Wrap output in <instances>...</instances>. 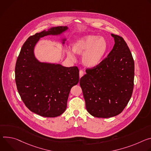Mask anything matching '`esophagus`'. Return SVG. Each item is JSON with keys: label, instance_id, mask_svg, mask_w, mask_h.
<instances>
[{"label": "esophagus", "instance_id": "1", "mask_svg": "<svg viewBox=\"0 0 151 151\" xmlns=\"http://www.w3.org/2000/svg\"><path fill=\"white\" fill-rule=\"evenodd\" d=\"M84 74H85V73L83 72L82 70H80V71H79V76H80V78H81L82 76H84Z\"/></svg>", "mask_w": 151, "mask_h": 151}]
</instances>
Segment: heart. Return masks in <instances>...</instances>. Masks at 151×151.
I'll return each instance as SVG.
<instances>
[{
    "label": "heart",
    "mask_w": 151,
    "mask_h": 151,
    "mask_svg": "<svg viewBox=\"0 0 151 151\" xmlns=\"http://www.w3.org/2000/svg\"><path fill=\"white\" fill-rule=\"evenodd\" d=\"M109 49L107 40L103 37L88 35L77 39L72 44V50H66L67 57L76 59L74 53L82 55L83 64L89 68L99 66L103 61Z\"/></svg>",
    "instance_id": "b5f03b06"
}]
</instances>
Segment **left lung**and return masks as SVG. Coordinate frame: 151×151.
Returning <instances> with one entry per match:
<instances>
[{
    "mask_svg": "<svg viewBox=\"0 0 151 151\" xmlns=\"http://www.w3.org/2000/svg\"><path fill=\"white\" fill-rule=\"evenodd\" d=\"M114 44L107 58L95 68L87 69L80 80L88 111L96 118L120 114L131 97L134 62L124 40L113 33Z\"/></svg>",
    "mask_w": 151,
    "mask_h": 151,
    "instance_id": "left-lung-1",
    "label": "left lung"
}]
</instances>
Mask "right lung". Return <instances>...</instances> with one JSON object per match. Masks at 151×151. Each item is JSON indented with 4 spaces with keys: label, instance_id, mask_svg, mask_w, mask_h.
<instances>
[{
    "label": "right lung",
    "instance_id": "right-lung-1",
    "mask_svg": "<svg viewBox=\"0 0 151 151\" xmlns=\"http://www.w3.org/2000/svg\"><path fill=\"white\" fill-rule=\"evenodd\" d=\"M68 29V26L53 27L30 36L17 60L15 83L22 99L31 111L43 117L55 118L65 111L70 90L78 83L79 70L77 66L39 60L35 47L41 38L60 36ZM60 40L64 45L66 37Z\"/></svg>",
    "mask_w": 151,
    "mask_h": 151
}]
</instances>
